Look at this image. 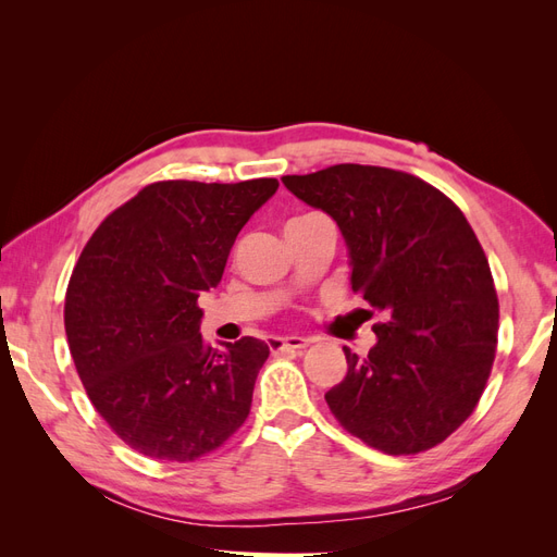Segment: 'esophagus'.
<instances>
[{"mask_svg": "<svg viewBox=\"0 0 557 557\" xmlns=\"http://www.w3.org/2000/svg\"><path fill=\"white\" fill-rule=\"evenodd\" d=\"M307 346H309L307 336H297V334H290V336H272V339H269V348H272V352L299 350V348H307Z\"/></svg>", "mask_w": 557, "mask_h": 557, "instance_id": "1", "label": "esophagus"}]
</instances>
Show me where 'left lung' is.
I'll use <instances>...</instances> for the list:
<instances>
[{
  "mask_svg": "<svg viewBox=\"0 0 557 557\" xmlns=\"http://www.w3.org/2000/svg\"><path fill=\"white\" fill-rule=\"evenodd\" d=\"M285 188L339 225L350 285L383 313L367 358L325 393L334 418L387 455L442 444L476 409L491 376L499 301L465 213L418 176L334 164L283 176Z\"/></svg>",
  "mask_w": 557,
  "mask_h": 557,
  "instance_id": "obj_1",
  "label": "left lung"
}]
</instances>
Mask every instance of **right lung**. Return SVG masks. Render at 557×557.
<instances>
[{
	"instance_id": "1",
	"label": "right lung",
	"mask_w": 557,
	"mask_h": 557,
	"mask_svg": "<svg viewBox=\"0 0 557 557\" xmlns=\"http://www.w3.org/2000/svg\"><path fill=\"white\" fill-rule=\"evenodd\" d=\"M276 188V178L150 183L81 252L66 342L97 413L146 458L193 462L248 418L269 348L252 336L211 348L197 299L221 283L234 239Z\"/></svg>"
}]
</instances>
